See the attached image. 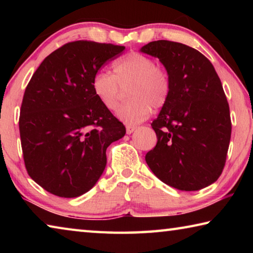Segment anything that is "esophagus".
<instances>
[{"label": "esophagus", "mask_w": 253, "mask_h": 253, "mask_svg": "<svg viewBox=\"0 0 253 253\" xmlns=\"http://www.w3.org/2000/svg\"><path fill=\"white\" fill-rule=\"evenodd\" d=\"M136 126H130V125H128L127 127H126V132L128 135H130V134H132V132H134L135 130H136Z\"/></svg>", "instance_id": "esophagus-1"}]
</instances>
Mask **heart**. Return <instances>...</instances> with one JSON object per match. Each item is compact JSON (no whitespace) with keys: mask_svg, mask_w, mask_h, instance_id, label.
Segmentation results:
<instances>
[{"mask_svg":"<svg viewBox=\"0 0 253 253\" xmlns=\"http://www.w3.org/2000/svg\"><path fill=\"white\" fill-rule=\"evenodd\" d=\"M114 75L100 70L91 80V88L100 104L108 110L118 106L121 87L126 89V104L117 110L118 118L126 124H137L148 117L153 109L166 105L170 93L168 71L155 66V60L140 52H131L113 65Z\"/></svg>","mask_w":253,"mask_h":253,"instance_id":"heart-1","label":"heart"}]
</instances>
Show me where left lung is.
Listing matches in <instances>:
<instances>
[{"label": "left lung", "mask_w": 253, "mask_h": 253, "mask_svg": "<svg viewBox=\"0 0 253 253\" xmlns=\"http://www.w3.org/2000/svg\"><path fill=\"white\" fill-rule=\"evenodd\" d=\"M158 58L170 79L168 102L152 123L157 144L145 160L181 191H199L223 170L231 138L229 104L210 60L191 46L158 40L140 48Z\"/></svg>", "instance_id": "obj_1"}]
</instances>
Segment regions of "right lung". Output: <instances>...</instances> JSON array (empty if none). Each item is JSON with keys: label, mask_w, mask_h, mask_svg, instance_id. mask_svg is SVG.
<instances>
[{"label": "right lung", "mask_w": 253, "mask_h": 253, "mask_svg": "<svg viewBox=\"0 0 253 253\" xmlns=\"http://www.w3.org/2000/svg\"><path fill=\"white\" fill-rule=\"evenodd\" d=\"M125 46L80 40L49 54L25 89L20 113L24 164L34 182L60 198L87 193L104 173L106 149L126 128L97 99L96 72Z\"/></svg>", "instance_id": "right-lung-1"}]
</instances>
